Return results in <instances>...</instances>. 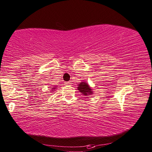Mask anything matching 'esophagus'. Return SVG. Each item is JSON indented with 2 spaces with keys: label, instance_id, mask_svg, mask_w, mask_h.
I'll use <instances>...</instances> for the list:
<instances>
[{
  "label": "esophagus",
  "instance_id": "esophagus-1",
  "mask_svg": "<svg viewBox=\"0 0 152 152\" xmlns=\"http://www.w3.org/2000/svg\"><path fill=\"white\" fill-rule=\"evenodd\" d=\"M64 84L66 85V86H70L71 84V82H65Z\"/></svg>",
  "mask_w": 152,
  "mask_h": 152
}]
</instances>
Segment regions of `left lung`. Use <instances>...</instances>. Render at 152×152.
<instances>
[{
    "mask_svg": "<svg viewBox=\"0 0 152 152\" xmlns=\"http://www.w3.org/2000/svg\"><path fill=\"white\" fill-rule=\"evenodd\" d=\"M78 90L85 96H88L90 95H92L94 93L93 90H92L90 85L86 82H82L78 84Z\"/></svg>",
    "mask_w": 152,
    "mask_h": 152,
    "instance_id": "1",
    "label": "left lung"
}]
</instances>
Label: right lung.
Instances as JSON below:
<instances>
[{"instance_id":"1","label":"right lung","mask_w":152,"mask_h":152,"mask_svg":"<svg viewBox=\"0 0 152 152\" xmlns=\"http://www.w3.org/2000/svg\"><path fill=\"white\" fill-rule=\"evenodd\" d=\"M56 87H54V88H52V89H51V90H50V91H54L55 90V89H56Z\"/></svg>"}]
</instances>
